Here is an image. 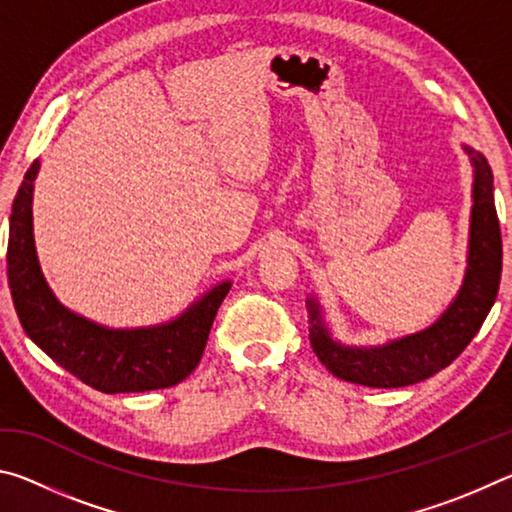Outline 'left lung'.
I'll list each match as a JSON object with an SVG mask.
<instances>
[{
  "mask_svg": "<svg viewBox=\"0 0 512 512\" xmlns=\"http://www.w3.org/2000/svg\"><path fill=\"white\" fill-rule=\"evenodd\" d=\"M474 164L470 259L458 298L436 325L384 348H343L329 339L316 300H309V341L320 363L339 379L372 388L418 384L447 368L479 332L497 300L501 280V230L492 196V171L481 153L465 149Z\"/></svg>",
  "mask_w": 512,
  "mask_h": 512,
  "instance_id": "1",
  "label": "left lung"
}]
</instances>
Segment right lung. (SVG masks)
Wrapping results in <instances>:
<instances>
[{
  "instance_id": "1",
  "label": "right lung",
  "mask_w": 512,
  "mask_h": 512,
  "mask_svg": "<svg viewBox=\"0 0 512 512\" xmlns=\"http://www.w3.org/2000/svg\"><path fill=\"white\" fill-rule=\"evenodd\" d=\"M38 160L24 173L8 228V287L29 339L83 384L101 393H142L192 375L230 282L212 289L169 325L106 329L65 309L49 291L33 246L31 194Z\"/></svg>"
}]
</instances>
